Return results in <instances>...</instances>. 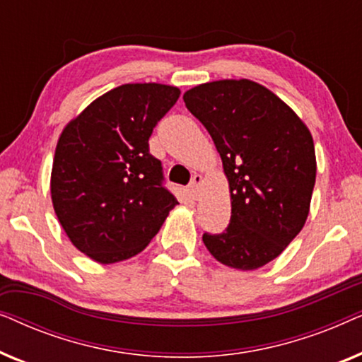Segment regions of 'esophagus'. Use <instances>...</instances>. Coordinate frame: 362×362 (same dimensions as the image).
Returning <instances> with one entry per match:
<instances>
[{"label": "esophagus", "mask_w": 362, "mask_h": 362, "mask_svg": "<svg viewBox=\"0 0 362 362\" xmlns=\"http://www.w3.org/2000/svg\"><path fill=\"white\" fill-rule=\"evenodd\" d=\"M202 185V176L201 175H194L191 180V185H189V189H191V194L192 197H197L199 196V187Z\"/></svg>", "instance_id": "esophagus-1"}]
</instances>
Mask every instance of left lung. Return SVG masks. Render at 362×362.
<instances>
[{"instance_id": "obj_1", "label": "left lung", "mask_w": 362, "mask_h": 362, "mask_svg": "<svg viewBox=\"0 0 362 362\" xmlns=\"http://www.w3.org/2000/svg\"><path fill=\"white\" fill-rule=\"evenodd\" d=\"M185 103L212 136L230 191V222L202 242L221 264L255 270L303 229L316 180L313 136L269 88L249 78L201 83Z\"/></svg>"}]
</instances>
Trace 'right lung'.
I'll use <instances>...</instances> for the list:
<instances>
[{
	"label": "right lung",
	"mask_w": 362,
	"mask_h": 362,
	"mask_svg": "<svg viewBox=\"0 0 362 362\" xmlns=\"http://www.w3.org/2000/svg\"><path fill=\"white\" fill-rule=\"evenodd\" d=\"M180 93L165 83H125L95 98L59 136L54 211L72 244L98 264L140 254L177 204L148 140Z\"/></svg>",
	"instance_id": "obj_1"
}]
</instances>
